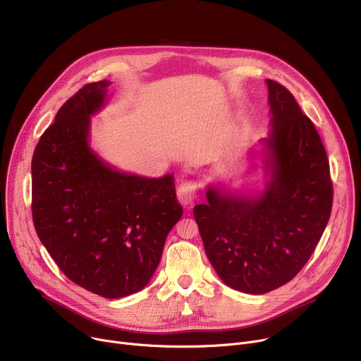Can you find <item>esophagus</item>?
Here are the masks:
<instances>
[{"label":"esophagus","mask_w":361,"mask_h":361,"mask_svg":"<svg viewBox=\"0 0 361 361\" xmlns=\"http://www.w3.org/2000/svg\"><path fill=\"white\" fill-rule=\"evenodd\" d=\"M177 197L181 204L192 206L197 197L195 181H183L177 188Z\"/></svg>","instance_id":"obj_1"}]
</instances>
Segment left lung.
<instances>
[{
  "label": "left lung",
  "instance_id": "8db88e82",
  "mask_svg": "<svg viewBox=\"0 0 361 361\" xmlns=\"http://www.w3.org/2000/svg\"><path fill=\"white\" fill-rule=\"evenodd\" d=\"M272 128L264 140L272 178L257 196L206 190L195 219L207 259L226 286L264 294L290 282L324 234L334 188L326 150L293 93L267 79Z\"/></svg>",
  "mask_w": 361,
  "mask_h": 361
}]
</instances>
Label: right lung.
<instances>
[{
    "mask_svg": "<svg viewBox=\"0 0 361 361\" xmlns=\"http://www.w3.org/2000/svg\"><path fill=\"white\" fill-rule=\"evenodd\" d=\"M109 82L85 85L56 112L32 158V218L63 274L82 288L120 298L158 268L183 215L173 174L145 178L104 164L87 145L90 116Z\"/></svg>",
    "mask_w": 361,
    "mask_h": 361,
    "instance_id": "1",
    "label": "right lung"
}]
</instances>
